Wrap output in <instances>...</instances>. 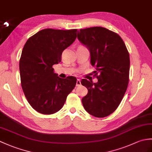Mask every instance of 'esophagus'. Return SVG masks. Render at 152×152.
<instances>
[{
	"label": "esophagus",
	"instance_id": "esophagus-1",
	"mask_svg": "<svg viewBox=\"0 0 152 152\" xmlns=\"http://www.w3.org/2000/svg\"><path fill=\"white\" fill-rule=\"evenodd\" d=\"M81 86V80L80 79H77L76 81V86Z\"/></svg>",
	"mask_w": 152,
	"mask_h": 152
}]
</instances>
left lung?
Wrapping results in <instances>:
<instances>
[{
	"label": "left lung",
	"mask_w": 152,
	"mask_h": 152,
	"mask_svg": "<svg viewBox=\"0 0 152 152\" xmlns=\"http://www.w3.org/2000/svg\"><path fill=\"white\" fill-rule=\"evenodd\" d=\"M78 40L89 49L91 63L95 66L97 83L82 79L88 89L82 98L85 109L95 117L113 113L124 97L128 86L130 60L125 43L119 35L96 26L77 31Z\"/></svg>",
	"instance_id": "8db88e82"
}]
</instances>
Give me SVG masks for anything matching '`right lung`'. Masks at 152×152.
Here are the masks:
<instances>
[{"mask_svg": "<svg viewBox=\"0 0 152 152\" xmlns=\"http://www.w3.org/2000/svg\"><path fill=\"white\" fill-rule=\"evenodd\" d=\"M77 30H42L24 45L19 61L21 86L28 103L44 115L58 112L75 87L76 78H60L52 66L61 61L63 51L72 45Z\"/></svg>", "mask_w": 152, "mask_h": 152, "instance_id": "obj_1", "label": "right lung"}]
</instances>
